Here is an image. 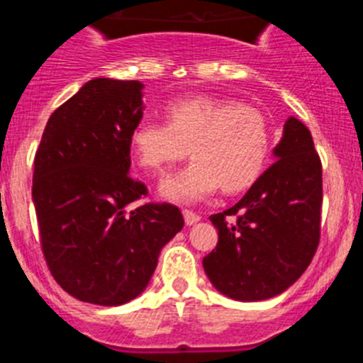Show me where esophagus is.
I'll return each mask as SVG.
<instances>
[{"mask_svg":"<svg viewBox=\"0 0 363 363\" xmlns=\"http://www.w3.org/2000/svg\"><path fill=\"white\" fill-rule=\"evenodd\" d=\"M184 220H185V223H187V225H194V223H198V221H200L201 218L198 216L196 213H192V211L185 209L184 211Z\"/></svg>","mask_w":363,"mask_h":363,"instance_id":"1","label":"esophagus"}]
</instances>
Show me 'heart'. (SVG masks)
Listing matches in <instances>:
<instances>
[{
	"label": "heart",
	"instance_id": "heart-1",
	"mask_svg": "<svg viewBox=\"0 0 363 363\" xmlns=\"http://www.w3.org/2000/svg\"><path fill=\"white\" fill-rule=\"evenodd\" d=\"M167 123L142 120L130 133L138 165L163 172L194 156L179 172L165 178L160 196L176 203H194L218 189L238 192L255 184L271 152V127L255 107L234 99L194 96L169 104Z\"/></svg>",
	"mask_w": 363,
	"mask_h": 363
}]
</instances>
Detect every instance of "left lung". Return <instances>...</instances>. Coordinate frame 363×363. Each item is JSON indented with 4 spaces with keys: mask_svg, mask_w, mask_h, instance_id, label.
I'll list each match as a JSON object with an SVG mask.
<instances>
[{
    "mask_svg": "<svg viewBox=\"0 0 363 363\" xmlns=\"http://www.w3.org/2000/svg\"><path fill=\"white\" fill-rule=\"evenodd\" d=\"M272 156L277 162L238 203L209 218L218 245L203 258L205 274L233 300H269L287 291L320 242L322 163L311 130L291 116Z\"/></svg>",
    "mask_w": 363,
    "mask_h": 363,
    "instance_id": "left-lung-1",
    "label": "left lung"
}]
</instances>
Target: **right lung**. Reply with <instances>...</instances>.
<instances>
[{"instance_id":"1","label":"right lung","mask_w":363,"mask_h":363,"mask_svg":"<svg viewBox=\"0 0 363 363\" xmlns=\"http://www.w3.org/2000/svg\"><path fill=\"white\" fill-rule=\"evenodd\" d=\"M143 83L94 78L52 112L34 158L41 249L70 296L116 307L145 291L163 247L184 229L171 203H145L130 169Z\"/></svg>"}]
</instances>
